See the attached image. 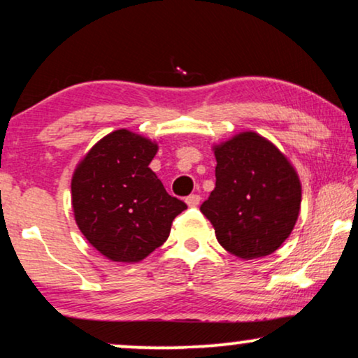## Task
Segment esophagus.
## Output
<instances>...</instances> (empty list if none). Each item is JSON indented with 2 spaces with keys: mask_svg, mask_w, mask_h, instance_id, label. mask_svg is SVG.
<instances>
[{
  "mask_svg": "<svg viewBox=\"0 0 358 358\" xmlns=\"http://www.w3.org/2000/svg\"><path fill=\"white\" fill-rule=\"evenodd\" d=\"M185 203H187L189 207H197L199 203H201V196H199V194H190L189 197H185Z\"/></svg>",
  "mask_w": 358,
  "mask_h": 358,
  "instance_id": "esophagus-1",
  "label": "esophagus"
}]
</instances>
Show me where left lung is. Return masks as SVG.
<instances>
[{
  "label": "left lung",
  "mask_w": 358,
  "mask_h": 358,
  "mask_svg": "<svg viewBox=\"0 0 358 358\" xmlns=\"http://www.w3.org/2000/svg\"><path fill=\"white\" fill-rule=\"evenodd\" d=\"M215 189L201 206L219 243L243 259L266 257L294 229L301 184L289 161L257 133L215 148Z\"/></svg>",
  "instance_id": "1"
}]
</instances>
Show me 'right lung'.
<instances>
[{"label":"right lung","instance_id":"right-lung-1","mask_svg":"<svg viewBox=\"0 0 358 358\" xmlns=\"http://www.w3.org/2000/svg\"><path fill=\"white\" fill-rule=\"evenodd\" d=\"M157 145L128 129L100 139L72 179V207L90 245L113 262H139L168 240L187 206L150 169Z\"/></svg>","mask_w":358,"mask_h":358}]
</instances>
